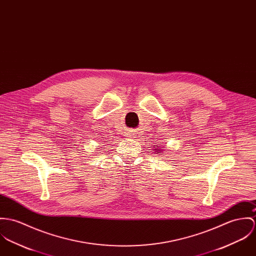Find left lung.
<instances>
[{
	"label": "left lung",
	"instance_id": "8db88e82",
	"mask_svg": "<svg viewBox=\"0 0 256 256\" xmlns=\"http://www.w3.org/2000/svg\"><path fill=\"white\" fill-rule=\"evenodd\" d=\"M158 150H160V149H158Z\"/></svg>",
	"mask_w": 256,
	"mask_h": 256
}]
</instances>
